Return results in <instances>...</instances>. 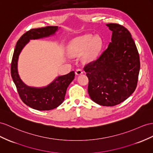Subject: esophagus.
<instances>
[{
    "mask_svg": "<svg viewBox=\"0 0 153 153\" xmlns=\"http://www.w3.org/2000/svg\"><path fill=\"white\" fill-rule=\"evenodd\" d=\"M83 70H82L81 69H77L76 70V74L77 76H79V75H81V74H83Z\"/></svg>",
    "mask_w": 153,
    "mask_h": 153,
    "instance_id": "34e87169",
    "label": "esophagus"
}]
</instances>
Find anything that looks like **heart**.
Wrapping results in <instances>:
<instances>
[{
  "label": "heart",
  "mask_w": 153,
  "mask_h": 153,
  "mask_svg": "<svg viewBox=\"0 0 153 153\" xmlns=\"http://www.w3.org/2000/svg\"><path fill=\"white\" fill-rule=\"evenodd\" d=\"M103 47V41L99 36L86 34L74 38L67 47V52L70 56L76 57L83 54L85 62L95 60Z\"/></svg>",
  "instance_id": "heart-1"
}]
</instances>
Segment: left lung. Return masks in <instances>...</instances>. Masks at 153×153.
I'll list each match as a JSON object with an SVG mask.
<instances>
[{"label": "left lung", "mask_w": 153, "mask_h": 153, "mask_svg": "<svg viewBox=\"0 0 153 153\" xmlns=\"http://www.w3.org/2000/svg\"><path fill=\"white\" fill-rule=\"evenodd\" d=\"M112 32L111 42L96 61L85 66L91 100L102 106L123 102L136 88L140 57L128 30L117 24H107Z\"/></svg>", "instance_id": "obj_1"}]
</instances>
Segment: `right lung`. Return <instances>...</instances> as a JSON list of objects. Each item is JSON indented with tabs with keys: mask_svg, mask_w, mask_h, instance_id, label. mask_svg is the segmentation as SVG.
<instances>
[{
	"mask_svg": "<svg viewBox=\"0 0 153 153\" xmlns=\"http://www.w3.org/2000/svg\"><path fill=\"white\" fill-rule=\"evenodd\" d=\"M60 29L58 26H46L32 29L23 34L15 46L11 65V74L16 86L19 95L26 105L38 111H50L63 102L66 89L74 80V71L64 76H57L47 86L42 87H30L22 81L18 72V60L22 49L30 40L43 39L54 36Z\"/></svg>",
	"mask_w": 153,
	"mask_h": 153,
	"instance_id": "add662e5",
	"label": "right lung"
}]
</instances>
